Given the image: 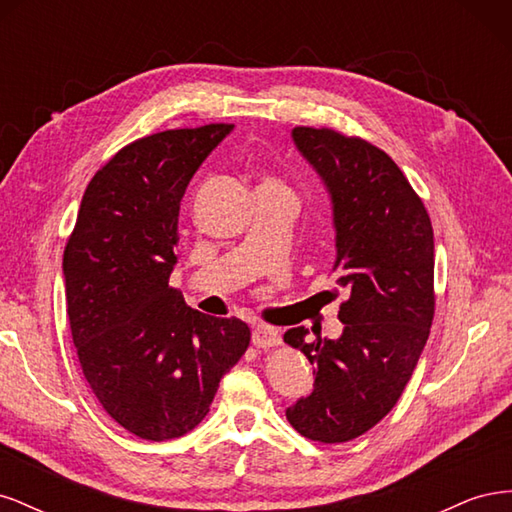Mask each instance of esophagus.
<instances>
[{"instance_id": "34e87169", "label": "esophagus", "mask_w": 512, "mask_h": 512, "mask_svg": "<svg viewBox=\"0 0 512 512\" xmlns=\"http://www.w3.org/2000/svg\"><path fill=\"white\" fill-rule=\"evenodd\" d=\"M282 342V335L277 329L267 327V324H258L252 331V344L256 348H273V346H280Z\"/></svg>"}]
</instances>
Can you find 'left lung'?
Segmentation results:
<instances>
[{
    "mask_svg": "<svg viewBox=\"0 0 512 512\" xmlns=\"http://www.w3.org/2000/svg\"><path fill=\"white\" fill-rule=\"evenodd\" d=\"M294 147L331 198L344 331L284 342L314 365V391L286 410L301 436L335 444L363 436L391 412L418 363L433 320V230L399 166L363 138L294 128Z\"/></svg>",
    "mask_w": 512,
    "mask_h": 512,
    "instance_id": "obj_1",
    "label": "left lung"
}]
</instances>
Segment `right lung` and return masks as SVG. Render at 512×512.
<instances>
[{
    "label": "right lung",
    "instance_id": "add662e5",
    "mask_svg": "<svg viewBox=\"0 0 512 512\" xmlns=\"http://www.w3.org/2000/svg\"><path fill=\"white\" fill-rule=\"evenodd\" d=\"M232 128L166 130L123 147L89 181L64 252L83 374L102 408L143 440L192 431L250 346L243 320L200 314L168 286L185 188Z\"/></svg>",
    "mask_w": 512,
    "mask_h": 512
}]
</instances>
